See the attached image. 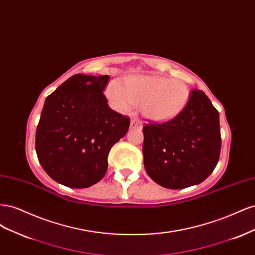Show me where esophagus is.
Returning a JSON list of instances; mask_svg holds the SVG:
<instances>
[{
	"label": "esophagus",
	"mask_w": 255,
	"mask_h": 255,
	"mask_svg": "<svg viewBox=\"0 0 255 255\" xmlns=\"http://www.w3.org/2000/svg\"><path fill=\"white\" fill-rule=\"evenodd\" d=\"M130 128H141L142 123L138 118H132V119H130Z\"/></svg>",
	"instance_id": "obj_1"
}]
</instances>
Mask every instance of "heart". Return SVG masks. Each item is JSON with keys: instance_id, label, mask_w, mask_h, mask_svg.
<instances>
[{"instance_id": "obj_1", "label": "heart", "mask_w": 255, "mask_h": 255, "mask_svg": "<svg viewBox=\"0 0 255 255\" xmlns=\"http://www.w3.org/2000/svg\"><path fill=\"white\" fill-rule=\"evenodd\" d=\"M107 98L116 110L129 111L133 105H141L146 118L165 122L176 117L189 101L190 91L180 80L163 76H129L123 84L113 83L107 88Z\"/></svg>"}]
</instances>
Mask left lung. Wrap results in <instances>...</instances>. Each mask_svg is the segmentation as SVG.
<instances>
[{
    "instance_id": "left-lung-1",
    "label": "left lung",
    "mask_w": 255,
    "mask_h": 255,
    "mask_svg": "<svg viewBox=\"0 0 255 255\" xmlns=\"http://www.w3.org/2000/svg\"><path fill=\"white\" fill-rule=\"evenodd\" d=\"M142 132L145 171L165 188L182 189L203 182L219 160V113L202 90L191 91L176 117L148 123Z\"/></svg>"
}]
</instances>
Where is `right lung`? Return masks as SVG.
<instances>
[{
  "label": "right lung",
  "instance_id": "right-lung-1",
  "mask_svg": "<svg viewBox=\"0 0 255 255\" xmlns=\"http://www.w3.org/2000/svg\"><path fill=\"white\" fill-rule=\"evenodd\" d=\"M109 75L74 74L45 99L36 130V153L54 181L86 188L102 180L109 153L129 118L113 111L103 90Z\"/></svg>",
  "mask_w": 255,
  "mask_h": 255
}]
</instances>
